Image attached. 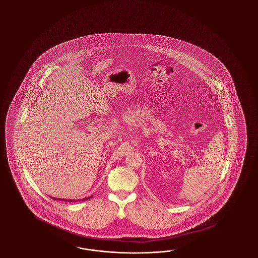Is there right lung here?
Wrapping results in <instances>:
<instances>
[{
	"label": "right lung",
	"mask_w": 258,
	"mask_h": 258,
	"mask_svg": "<svg viewBox=\"0 0 258 258\" xmlns=\"http://www.w3.org/2000/svg\"><path fill=\"white\" fill-rule=\"evenodd\" d=\"M50 198H52L54 201H56V200H58V201H64V202H71V203H76V202H79V201H87V200H89V199H91L92 198V196H90V197H88V198H84V199H82V200H66V199H56V198H53V197H50Z\"/></svg>",
	"instance_id": "right-lung-1"
}]
</instances>
